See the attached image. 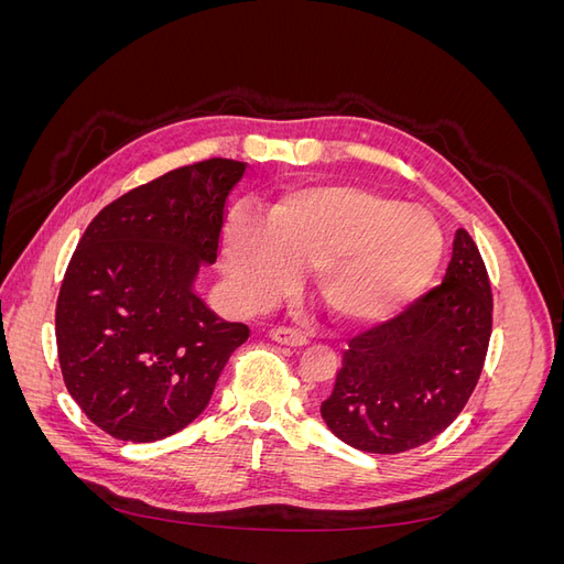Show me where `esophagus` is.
<instances>
[{
	"instance_id": "obj_1",
	"label": "esophagus",
	"mask_w": 564,
	"mask_h": 564,
	"mask_svg": "<svg viewBox=\"0 0 564 564\" xmlns=\"http://www.w3.org/2000/svg\"><path fill=\"white\" fill-rule=\"evenodd\" d=\"M270 338L278 340V344H282V346H294V348L308 346V336L296 332V329H289V327L272 329V332H270Z\"/></svg>"
}]
</instances>
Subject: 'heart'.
I'll return each instance as SVG.
<instances>
[{
    "label": "heart",
    "instance_id": "b5f03b06",
    "mask_svg": "<svg viewBox=\"0 0 564 564\" xmlns=\"http://www.w3.org/2000/svg\"><path fill=\"white\" fill-rule=\"evenodd\" d=\"M442 253L445 232L431 212L352 185L286 197L270 224L240 209L224 224L226 275L251 308L289 292L305 265L334 315L381 319L423 292Z\"/></svg>",
    "mask_w": 564,
    "mask_h": 564
}]
</instances>
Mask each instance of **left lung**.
<instances>
[{
    "label": "left lung",
    "mask_w": 564,
    "mask_h": 564,
    "mask_svg": "<svg viewBox=\"0 0 564 564\" xmlns=\"http://www.w3.org/2000/svg\"><path fill=\"white\" fill-rule=\"evenodd\" d=\"M491 311L485 261L460 228L442 284L348 344L319 406L329 431L369 454H402L437 437L480 379Z\"/></svg>",
    "instance_id": "8db88e82"
}]
</instances>
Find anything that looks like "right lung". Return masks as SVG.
I'll list each match as a JSON object with an SVG mask.
<instances>
[{
  "label": "right lung",
  "mask_w": 564,
  "mask_h": 564,
  "mask_svg": "<svg viewBox=\"0 0 564 564\" xmlns=\"http://www.w3.org/2000/svg\"><path fill=\"white\" fill-rule=\"evenodd\" d=\"M245 166L214 158L133 187L98 212L67 263L56 303L63 381L117 440L185 429L249 338L247 324L220 319L195 294Z\"/></svg>",
  "instance_id": "obj_1"
}]
</instances>
